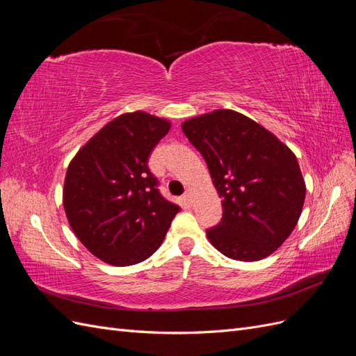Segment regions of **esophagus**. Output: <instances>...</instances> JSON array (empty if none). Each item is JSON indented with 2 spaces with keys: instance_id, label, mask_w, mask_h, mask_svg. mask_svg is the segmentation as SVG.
<instances>
[{
  "instance_id": "esophagus-1",
  "label": "esophagus",
  "mask_w": 356,
  "mask_h": 356,
  "mask_svg": "<svg viewBox=\"0 0 356 356\" xmlns=\"http://www.w3.org/2000/svg\"><path fill=\"white\" fill-rule=\"evenodd\" d=\"M184 197H186V200H187L188 203L193 202V190H191V188H187V190H186Z\"/></svg>"
}]
</instances>
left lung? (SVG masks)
I'll list each match as a JSON object with an SVG mask.
<instances>
[{"instance_id":"left-lung-1","label":"left lung","mask_w":356,"mask_h":356,"mask_svg":"<svg viewBox=\"0 0 356 356\" xmlns=\"http://www.w3.org/2000/svg\"><path fill=\"white\" fill-rule=\"evenodd\" d=\"M207 161L222 199V220L207 230L232 260L258 261L294 230L306 184L296 154L266 127L233 110H215L181 124Z\"/></svg>"}]
</instances>
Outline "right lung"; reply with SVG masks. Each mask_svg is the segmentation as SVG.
I'll return each mask as SVG.
<instances>
[{
    "instance_id": "add662e5",
    "label": "right lung",
    "mask_w": 356,
    "mask_h": 356,
    "mask_svg": "<svg viewBox=\"0 0 356 356\" xmlns=\"http://www.w3.org/2000/svg\"><path fill=\"white\" fill-rule=\"evenodd\" d=\"M170 129L166 118L124 113L106 123L70 161L63 209L74 234L106 264L152 257L181 211L159 193L148 157Z\"/></svg>"
}]
</instances>
